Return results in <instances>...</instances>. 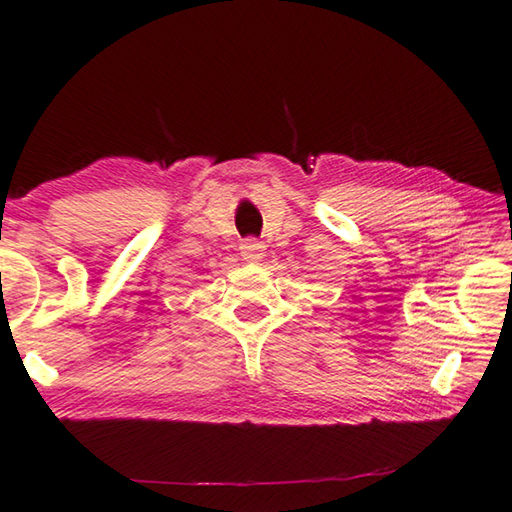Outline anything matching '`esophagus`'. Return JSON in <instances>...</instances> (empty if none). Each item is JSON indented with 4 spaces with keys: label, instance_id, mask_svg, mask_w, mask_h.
<instances>
[{
    "label": "esophagus",
    "instance_id": "esophagus-1",
    "mask_svg": "<svg viewBox=\"0 0 512 512\" xmlns=\"http://www.w3.org/2000/svg\"><path fill=\"white\" fill-rule=\"evenodd\" d=\"M239 250H241V257H244L246 262H259V259L264 257V246L259 244V241H255V239L241 241Z\"/></svg>",
    "mask_w": 512,
    "mask_h": 512
}]
</instances>
